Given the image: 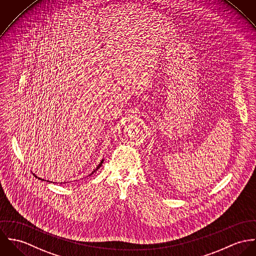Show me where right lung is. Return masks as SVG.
I'll list each match as a JSON object with an SVG mask.
<instances>
[{
    "mask_svg": "<svg viewBox=\"0 0 256 256\" xmlns=\"http://www.w3.org/2000/svg\"><path fill=\"white\" fill-rule=\"evenodd\" d=\"M103 161H104V159H102V160H101V162H100V163H99V165L96 167V169H95V170H93V172H91L89 176H91L92 174H94L96 170H98V169H99V168L102 166V163H103ZM34 176H35V174H34ZM36 176V178H38L37 176ZM39 178V180H43V178ZM47 182H49V180H47ZM60 184H62V182H60Z\"/></svg>",
    "mask_w": 256,
    "mask_h": 256,
    "instance_id": "right-lung-1",
    "label": "right lung"
}]
</instances>
